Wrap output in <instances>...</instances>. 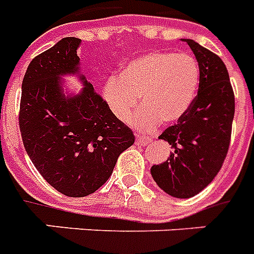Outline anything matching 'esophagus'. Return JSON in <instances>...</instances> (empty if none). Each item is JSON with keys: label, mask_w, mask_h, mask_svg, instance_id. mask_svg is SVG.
<instances>
[{"label": "esophagus", "mask_w": 254, "mask_h": 254, "mask_svg": "<svg viewBox=\"0 0 254 254\" xmlns=\"http://www.w3.org/2000/svg\"><path fill=\"white\" fill-rule=\"evenodd\" d=\"M151 138H147L145 135H137V139H135V143L139 145V146H146L147 143H150Z\"/></svg>", "instance_id": "obj_1"}]
</instances>
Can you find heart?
<instances>
[{"mask_svg": "<svg viewBox=\"0 0 254 254\" xmlns=\"http://www.w3.org/2000/svg\"><path fill=\"white\" fill-rule=\"evenodd\" d=\"M200 80L196 59L190 54L157 51L125 64L119 77H111L103 87V97L119 120H130L139 97L145 107L135 116L142 127L174 123L191 107Z\"/></svg>", "mask_w": 254, "mask_h": 254, "instance_id": "b5f03b06", "label": "heart"}]
</instances>
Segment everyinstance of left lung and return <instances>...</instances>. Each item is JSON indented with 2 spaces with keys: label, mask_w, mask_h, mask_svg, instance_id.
Instances as JSON below:
<instances>
[{
  "label": "left lung",
  "mask_w": 254,
  "mask_h": 254,
  "mask_svg": "<svg viewBox=\"0 0 254 254\" xmlns=\"http://www.w3.org/2000/svg\"><path fill=\"white\" fill-rule=\"evenodd\" d=\"M185 42L200 69L197 95L178 123L158 137L171 145L173 153L166 162L151 167L157 185L178 199L195 196L220 171L235 116V93L223 61L192 39Z\"/></svg>",
  "instance_id": "8db88e82"
}]
</instances>
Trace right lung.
<instances>
[{
	"label": "right lung",
	"instance_id": "1",
	"mask_svg": "<svg viewBox=\"0 0 254 254\" xmlns=\"http://www.w3.org/2000/svg\"><path fill=\"white\" fill-rule=\"evenodd\" d=\"M80 39L63 38L34 58L22 81L19 130L31 162L63 195L87 196L113 173L134 134L84 77L80 95L65 99L59 77L79 72Z\"/></svg>",
	"mask_w": 254,
	"mask_h": 254
}]
</instances>
